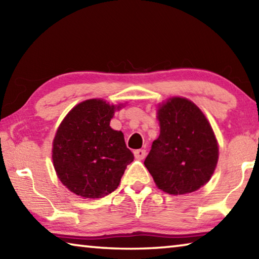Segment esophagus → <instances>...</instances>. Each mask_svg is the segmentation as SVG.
Here are the masks:
<instances>
[{"instance_id":"1","label":"esophagus","mask_w":259,"mask_h":259,"mask_svg":"<svg viewBox=\"0 0 259 259\" xmlns=\"http://www.w3.org/2000/svg\"><path fill=\"white\" fill-rule=\"evenodd\" d=\"M135 156H136V159L143 160L144 157L146 156V151L143 150V148H140V150H136L135 151Z\"/></svg>"}]
</instances>
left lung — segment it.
<instances>
[{"label":"left lung","mask_w":259,"mask_h":259,"mask_svg":"<svg viewBox=\"0 0 259 259\" xmlns=\"http://www.w3.org/2000/svg\"><path fill=\"white\" fill-rule=\"evenodd\" d=\"M160 136L144 164L156 186L186 194L209 182L218 161L213 131L200 108L186 98H170L157 111Z\"/></svg>","instance_id":"obj_1"}]
</instances>
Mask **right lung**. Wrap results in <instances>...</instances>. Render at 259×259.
Here are the masks:
<instances>
[{
	"mask_svg": "<svg viewBox=\"0 0 259 259\" xmlns=\"http://www.w3.org/2000/svg\"><path fill=\"white\" fill-rule=\"evenodd\" d=\"M120 107L102 99L76 105L57 130L52 160L60 182L88 199H99L115 191L134 154L123 134L109 122Z\"/></svg>",
	"mask_w": 259,
	"mask_h": 259,
	"instance_id": "add662e5",
	"label": "right lung"
}]
</instances>
